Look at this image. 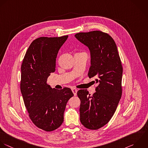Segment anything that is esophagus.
I'll return each instance as SVG.
<instances>
[{
    "label": "esophagus",
    "instance_id": "1",
    "mask_svg": "<svg viewBox=\"0 0 148 148\" xmlns=\"http://www.w3.org/2000/svg\"><path fill=\"white\" fill-rule=\"evenodd\" d=\"M77 91H78V90H77V89H75V88H72V92H73V94H74V96H76V95H77Z\"/></svg>",
    "mask_w": 148,
    "mask_h": 148
}]
</instances>
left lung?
I'll return each instance as SVG.
<instances>
[{
	"mask_svg": "<svg viewBox=\"0 0 148 148\" xmlns=\"http://www.w3.org/2000/svg\"><path fill=\"white\" fill-rule=\"evenodd\" d=\"M75 37L90 51L88 76L95 78L98 84L92 96L86 89L77 92L81 100L80 121L86 128L97 130L112 118L121 98L122 63L115 42L108 34L95 30L78 33Z\"/></svg>",
	"mask_w": 148,
	"mask_h": 148,
	"instance_id": "1",
	"label": "left lung"
}]
</instances>
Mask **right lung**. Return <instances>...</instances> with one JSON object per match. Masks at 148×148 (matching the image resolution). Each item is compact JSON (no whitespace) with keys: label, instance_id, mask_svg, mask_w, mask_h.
<instances>
[{"label":"right lung","instance_id":"add662e5","mask_svg":"<svg viewBox=\"0 0 148 148\" xmlns=\"http://www.w3.org/2000/svg\"><path fill=\"white\" fill-rule=\"evenodd\" d=\"M68 38L41 37L29 47L21 65V92L30 119L39 129L52 132L63 122L69 100L74 96L69 88L58 90L47 84L55 71L58 51Z\"/></svg>","mask_w":148,"mask_h":148}]
</instances>
